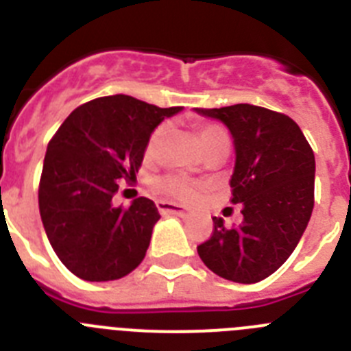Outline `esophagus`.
Returning <instances> with one entry per match:
<instances>
[{
    "mask_svg": "<svg viewBox=\"0 0 351 351\" xmlns=\"http://www.w3.org/2000/svg\"><path fill=\"white\" fill-rule=\"evenodd\" d=\"M156 207L161 214H173V216H179V218H186V216H190V213L182 209L181 206H178V204L165 202V200H160V202H156Z\"/></svg>",
    "mask_w": 351,
    "mask_h": 351,
    "instance_id": "obj_1",
    "label": "esophagus"
}]
</instances>
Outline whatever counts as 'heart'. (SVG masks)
Returning <instances> with one entry per match:
<instances>
[{"label":"heart","instance_id":"obj_1","mask_svg":"<svg viewBox=\"0 0 351 351\" xmlns=\"http://www.w3.org/2000/svg\"><path fill=\"white\" fill-rule=\"evenodd\" d=\"M163 133H165V126H160V128L154 130V133L151 135V138H149L147 154L154 153V149H156L160 138L163 137ZM218 137H225V132H223L219 126L209 125V126H202V128H200V142H202V147L204 145L209 144L210 141H214V138H218ZM154 188H156L158 191H161L163 195L179 198V200H191L195 195L193 182H190L188 179L176 178V176L158 179V181L154 182Z\"/></svg>","mask_w":351,"mask_h":351}]
</instances>
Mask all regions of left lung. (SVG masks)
<instances>
[{
    "mask_svg": "<svg viewBox=\"0 0 351 351\" xmlns=\"http://www.w3.org/2000/svg\"><path fill=\"white\" fill-rule=\"evenodd\" d=\"M228 128L235 165L232 202L243 223L214 232L197 247L207 267L235 283H258L287 262L302 237L315 206V154L293 119L269 108L237 104L195 108Z\"/></svg>",
    "mask_w": 351,
    "mask_h": 351,
    "instance_id": "obj_1",
    "label": "left lung"
}]
</instances>
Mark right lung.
<instances>
[{
  "label": "right lung",
  "instance_id": "obj_1",
  "mask_svg": "<svg viewBox=\"0 0 351 351\" xmlns=\"http://www.w3.org/2000/svg\"><path fill=\"white\" fill-rule=\"evenodd\" d=\"M182 107L160 108L128 95L77 107L47 145L38 204L43 228L64 267L86 281H112L144 260L154 223L153 200L114 206L119 181H133L151 133Z\"/></svg>",
  "mask_w": 351,
  "mask_h": 351
}]
</instances>
